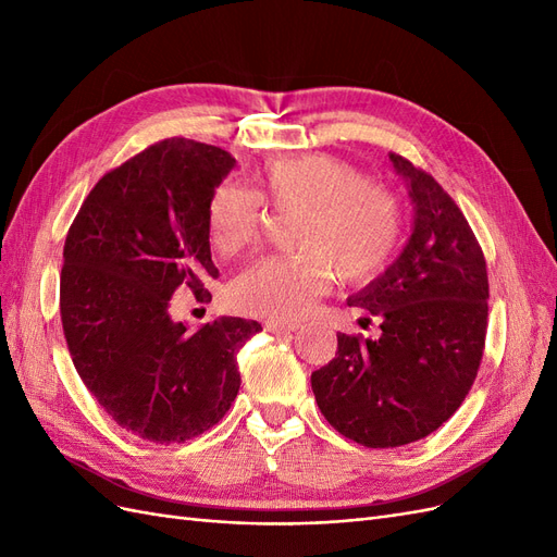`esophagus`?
I'll return each instance as SVG.
<instances>
[{
	"label": "esophagus",
	"mask_w": 557,
	"mask_h": 557,
	"mask_svg": "<svg viewBox=\"0 0 557 557\" xmlns=\"http://www.w3.org/2000/svg\"><path fill=\"white\" fill-rule=\"evenodd\" d=\"M299 327L297 320H290V323H281V320H267L264 330L272 334H285V332H295Z\"/></svg>",
	"instance_id": "esophagus-1"
}]
</instances>
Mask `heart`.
Segmentation results:
<instances>
[{
    "mask_svg": "<svg viewBox=\"0 0 557 557\" xmlns=\"http://www.w3.org/2000/svg\"><path fill=\"white\" fill-rule=\"evenodd\" d=\"M252 190L237 183L215 185L207 205L211 246L230 258L252 246L262 207L299 211L293 244L297 256H269L232 281L237 309L269 320H290L307 311L334 274L367 281L393 262L401 242L397 197L332 156H301L267 162L252 176Z\"/></svg>",
    "mask_w": 557,
    "mask_h": 557,
    "instance_id": "heart-1",
    "label": "heart"
}]
</instances>
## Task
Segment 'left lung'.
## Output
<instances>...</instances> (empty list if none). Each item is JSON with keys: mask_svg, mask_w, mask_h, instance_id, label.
Listing matches in <instances>:
<instances>
[{"mask_svg": "<svg viewBox=\"0 0 557 557\" xmlns=\"http://www.w3.org/2000/svg\"><path fill=\"white\" fill-rule=\"evenodd\" d=\"M391 162L407 181L413 232L399 258L348 297L381 320V336L339 332L336 356L311 374L320 413L367 448L442 428L471 391L487 327L485 258L467 218L428 172L395 153Z\"/></svg>", "mask_w": 557, "mask_h": 557, "instance_id": "obj_1", "label": "left lung"}]
</instances>
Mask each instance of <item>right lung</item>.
<instances>
[{"instance_id": "1", "label": "right lung", "mask_w": 557, "mask_h": 557, "mask_svg": "<svg viewBox=\"0 0 557 557\" xmlns=\"http://www.w3.org/2000/svg\"><path fill=\"white\" fill-rule=\"evenodd\" d=\"M227 150L172 137L97 181L66 232L60 315L81 381L117 425L183 444L232 407L237 352L262 327L223 315L188 332L172 295L205 301L218 278L207 205L230 174Z\"/></svg>"}]
</instances>
